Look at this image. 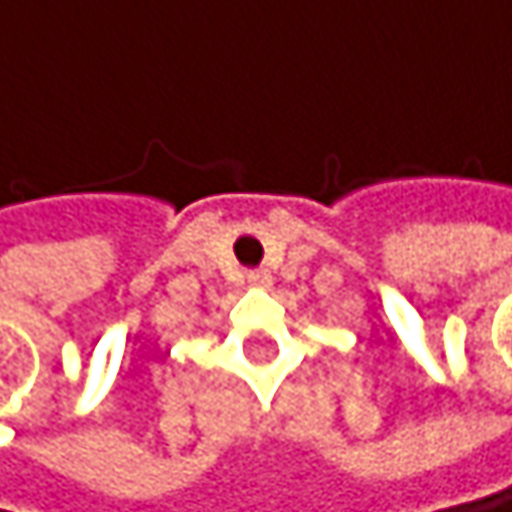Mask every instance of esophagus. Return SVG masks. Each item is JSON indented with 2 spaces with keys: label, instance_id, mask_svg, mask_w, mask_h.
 Returning a JSON list of instances; mask_svg holds the SVG:
<instances>
[{
  "label": "esophagus",
  "instance_id": "obj_1",
  "mask_svg": "<svg viewBox=\"0 0 512 512\" xmlns=\"http://www.w3.org/2000/svg\"><path fill=\"white\" fill-rule=\"evenodd\" d=\"M248 285H254V288H270L273 285V276L267 270H251L248 273Z\"/></svg>",
  "mask_w": 512,
  "mask_h": 512
}]
</instances>
